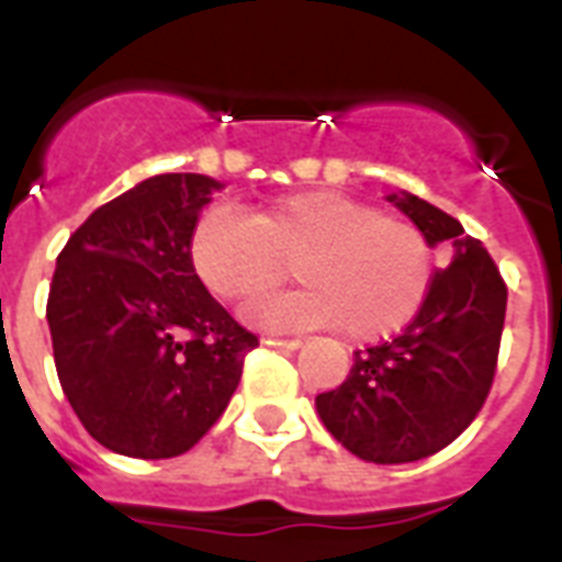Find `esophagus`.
<instances>
[{"instance_id": "1", "label": "esophagus", "mask_w": 562, "mask_h": 562, "mask_svg": "<svg viewBox=\"0 0 562 562\" xmlns=\"http://www.w3.org/2000/svg\"><path fill=\"white\" fill-rule=\"evenodd\" d=\"M265 344L268 347H280V350H300L303 347L300 338H265Z\"/></svg>"}]
</instances>
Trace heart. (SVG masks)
I'll return each mask as SVG.
<instances>
[{
    "instance_id": "obj_1",
    "label": "heart",
    "mask_w": 562,
    "mask_h": 562,
    "mask_svg": "<svg viewBox=\"0 0 562 562\" xmlns=\"http://www.w3.org/2000/svg\"><path fill=\"white\" fill-rule=\"evenodd\" d=\"M189 259L227 303L273 289L291 262L303 285L250 303L247 321L265 329L338 326L350 341L408 326L435 280V250L414 221L329 189L285 194L254 215L210 206L194 221Z\"/></svg>"
}]
</instances>
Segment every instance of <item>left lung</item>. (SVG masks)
I'll return each mask as SVG.
<instances>
[{
    "mask_svg": "<svg viewBox=\"0 0 562 562\" xmlns=\"http://www.w3.org/2000/svg\"><path fill=\"white\" fill-rule=\"evenodd\" d=\"M387 201L428 245H452L426 303L402 335L356 352L341 387L315 400L326 431L361 461L411 463L449 446L487 400L505 326L507 285L461 221L411 192Z\"/></svg>",
    "mask_w": 562,
    "mask_h": 562,
    "instance_id": "8db88e82",
    "label": "left lung"
}]
</instances>
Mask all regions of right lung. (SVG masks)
Masks as SVG:
<instances>
[{"mask_svg": "<svg viewBox=\"0 0 562 562\" xmlns=\"http://www.w3.org/2000/svg\"><path fill=\"white\" fill-rule=\"evenodd\" d=\"M218 189L206 175L143 180L92 212L57 256L46 306L57 379L110 452H189L259 347L189 259L194 221Z\"/></svg>", "mask_w": 562, "mask_h": 562, "instance_id": "right-lung-1", "label": "right lung"}]
</instances>
